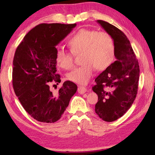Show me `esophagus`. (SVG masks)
I'll return each instance as SVG.
<instances>
[{
	"label": "esophagus",
	"instance_id": "34e87169",
	"mask_svg": "<svg viewBox=\"0 0 155 155\" xmlns=\"http://www.w3.org/2000/svg\"><path fill=\"white\" fill-rule=\"evenodd\" d=\"M86 91H87V89H86L85 87H84V86H78V92L79 94H85Z\"/></svg>",
	"mask_w": 155,
	"mask_h": 155
}]
</instances>
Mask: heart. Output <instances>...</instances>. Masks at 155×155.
I'll list each match as a JSON object with an SVG mask.
<instances>
[{
    "instance_id": "b5f03b06",
    "label": "heart",
    "mask_w": 155,
    "mask_h": 155,
    "mask_svg": "<svg viewBox=\"0 0 155 155\" xmlns=\"http://www.w3.org/2000/svg\"><path fill=\"white\" fill-rule=\"evenodd\" d=\"M71 52L64 48L57 49V64L65 70L74 67V54H81V66L67 74V78L79 84L90 81L94 70H103L111 64L115 54L113 37L107 32H98L89 28H81L68 41Z\"/></svg>"
}]
</instances>
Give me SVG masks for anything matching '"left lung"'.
I'll list each match as a JSON object with an SVG mask.
<instances>
[{"label":"left lung","instance_id":"1","mask_svg":"<svg viewBox=\"0 0 155 155\" xmlns=\"http://www.w3.org/2000/svg\"><path fill=\"white\" fill-rule=\"evenodd\" d=\"M97 22L114 38L117 60L96 78L92 87L98 97L95 111L104 121L114 122L124 115L135 101L140 65L125 34L105 21Z\"/></svg>","mask_w":155,"mask_h":155}]
</instances>
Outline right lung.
Returning a JSON list of instances; mask_svg holds the SVG:
<instances>
[{"instance_id":"obj_1","label":"right lung","mask_w":155,"mask_h":155,"mask_svg":"<svg viewBox=\"0 0 155 155\" xmlns=\"http://www.w3.org/2000/svg\"><path fill=\"white\" fill-rule=\"evenodd\" d=\"M76 25H37L25 36L15 52L13 87L23 108L39 122L59 120L77 90V85L70 81H65L57 93L50 89L51 83L61 82L60 75L56 73V46Z\"/></svg>"}]
</instances>
